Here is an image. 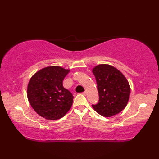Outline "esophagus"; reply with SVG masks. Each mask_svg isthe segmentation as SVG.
<instances>
[{"label": "esophagus", "instance_id": "1", "mask_svg": "<svg viewBox=\"0 0 159 159\" xmlns=\"http://www.w3.org/2000/svg\"><path fill=\"white\" fill-rule=\"evenodd\" d=\"M82 94H83V95H87V92H86V91H85V92H83Z\"/></svg>", "mask_w": 159, "mask_h": 159}]
</instances>
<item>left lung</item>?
<instances>
[{
    "instance_id": "8db88e82",
    "label": "left lung",
    "mask_w": 159,
    "mask_h": 159,
    "mask_svg": "<svg viewBox=\"0 0 159 159\" xmlns=\"http://www.w3.org/2000/svg\"><path fill=\"white\" fill-rule=\"evenodd\" d=\"M95 77L99 101L93 109L102 116L110 117L120 113L127 105L130 88L127 79L114 66L100 64L93 69Z\"/></svg>"
}]
</instances>
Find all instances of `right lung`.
<instances>
[{
  "mask_svg": "<svg viewBox=\"0 0 159 159\" xmlns=\"http://www.w3.org/2000/svg\"><path fill=\"white\" fill-rule=\"evenodd\" d=\"M69 72L60 66H48L38 71L29 80V102L41 116L48 120L60 119L71 107L74 96L62 83Z\"/></svg>",
  "mask_w": 159,
  "mask_h": 159,
  "instance_id": "right-lung-1",
  "label": "right lung"
}]
</instances>
